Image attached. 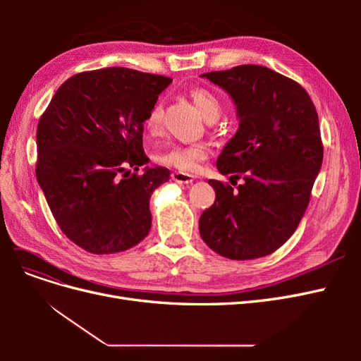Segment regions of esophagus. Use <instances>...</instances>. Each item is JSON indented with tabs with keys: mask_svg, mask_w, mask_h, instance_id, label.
I'll list each match as a JSON object with an SVG mask.
<instances>
[{
	"mask_svg": "<svg viewBox=\"0 0 361 361\" xmlns=\"http://www.w3.org/2000/svg\"><path fill=\"white\" fill-rule=\"evenodd\" d=\"M171 179L178 183L188 185V183H192L194 176H191V174H188V173H183V171H174V173H171Z\"/></svg>",
	"mask_w": 361,
	"mask_h": 361,
	"instance_id": "esophagus-1",
	"label": "esophagus"
}]
</instances>
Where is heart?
Masks as SVG:
<instances>
[{
	"label": "heart",
	"instance_id": "1",
	"mask_svg": "<svg viewBox=\"0 0 361 361\" xmlns=\"http://www.w3.org/2000/svg\"><path fill=\"white\" fill-rule=\"evenodd\" d=\"M190 96L195 106L199 108L206 122H215L223 111V104L218 94L206 87H195L190 92ZM164 120V105L161 101L150 106L145 117V129L149 134L157 135L162 128ZM211 155V149L204 143L195 145H171L162 147L157 152L155 159L166 167L178 169L185 173L197 171Z\"/></svg>",
	"mask_w": 361,
	"mask_h": 361
}]
</instances>
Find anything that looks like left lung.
I'll list each match as a JSON object with an SVG mask.
<instances>
[{"label":"left lung","mask_w":361,"mask_h":361,"mask_svg":"<svg viewBox=\"0 0 361 361\" xmlns=\"http://www.w3.org/2000/svg\"><path fill=\"white\" fill-rule=\"evenodd\" d=\"M236 104L239 129L216 159L223 174L244 183L209 179L215 202L199 231L220 256L248 260L274 253L297 231L307 209L324 146L309 93L288 76L257 64L203 73Z\"/></svg>","instance_id":"8db88e82"}]
</instances>
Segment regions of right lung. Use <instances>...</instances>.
<instances>
[{"label":"right lung","instance_id":"right-lung-1","mask_svg":"<svg viewBox=\"0 0 361 361\" xmlns=\"http://www.w3.org/2000/svg\"><path fill=\"white\" fill-rule=\"evenodd\" d=\"M171 81L128 68L76 73L39 120L37 182L61 232L89 253H120L150 231L149 199L170 170L138 173L143 122Z\"/></svg>","mask_w":361,"mask_h":361}]
</instances>
